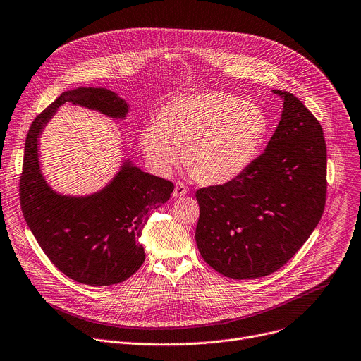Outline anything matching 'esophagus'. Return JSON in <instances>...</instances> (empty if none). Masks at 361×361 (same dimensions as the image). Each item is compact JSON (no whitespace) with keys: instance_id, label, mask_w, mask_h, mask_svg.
I'll list each match as a JSON object with an SVG mask.
<instances>
[{"instance_id":"1","label":"esophagus","mask_w":361,"mask_h":361,"mask_svg":"<svg viewBox=\"0 0 361 361\" xmlns=\"http://www.w3.org/2000/svg\"><path fill=\"white\" fill-rule=\"evenodd\" d=\"M188 193V188L183 185V183H180V182H178L176 185H175V189H173V197H182V196H185Z\"/></svg>"}]
</instances>
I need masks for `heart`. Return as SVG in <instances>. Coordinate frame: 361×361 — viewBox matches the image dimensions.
<instances>
[{
  "label": "heart",
  "instance_id": "b5f03b06",
  "mask_svg": "<svg viewBox=\"0 0 361 361\" xmlns=\"http://www.w3.org/2000/svg\"><path fill=\"white\" fill-rule=\"evenodd\" d=\"M269 122L262 107L225 92L189 93L171 99L139 143L152 168L168 175L179 162L204 185H224L257 159Z\"/></svg>",
  "mask_w": 361,
  "mask_h": 361
}]
</instances>
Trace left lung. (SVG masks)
<instances>
[{"label": "left lung", "instance_id": "obj_1", "mask_svg": "<svg viewBox=\"0 0 361 361\" xmlns=\"http://www.w3.org/2000/svg\"><path fill=\"white\" fill-rule=\"evenodd\" d=\"M264 153L236 179L196 192L195 239L205 262L233 279L261 278L290 261L318 225L326 205L323 128L291 93Z\"/></svg>", "mask_w": 361, "mask_h": 361}]
</instances>
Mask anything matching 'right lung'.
Segmentation results:
<instances>
[{"mask_svg": "<svg viewBox=\"0 0 361 361\" xmlns=\"http://www.w3.org/2000/svg\"><path fill=\"white\" fill-rule=\"evenodd\" d=\"M66 103L113 120H125L129 113L125 99L100 87L67 90L39 113L25 139L20 179L23 214L39 247L64 275L92 287L123 283L142 267V231L150 214L169 201L173 183L123 157L114 176L96 192L56 190L42 169L39 139Z\"/></svg>", "mask_w": 361, "mask_h": 361, "instance_id": "add662e5", "label": "right lung"}]
</instances>
